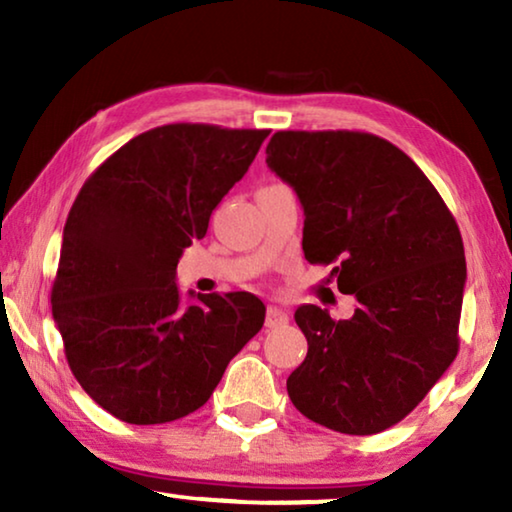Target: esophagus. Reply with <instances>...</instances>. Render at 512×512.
Masks as SVG:
<instances>
[{"instance_id": "obj_1", "label": "esophagus", "mask_w": 512, "mask_h": 512, "mask_svg": "<svg viewBox=\"0 0 512 512\" xmlns=\"http://www.w3.org/2000/svg\"><path fill=\"white\" fill-rule=\"evenodd\" d=\"M284 323H289L287 311L280 309V307H275V305H271V307L266 309V327H280Z\"/></svg>"}]
</instances>
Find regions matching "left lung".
Wrapping results in <instances>:
<instances>
[{"mask_svg":"<svg viewBox=\"0 0 512 512\" xmlns=\"http://www.w3.org/2000/svg\"><path fill=\"white\" fill-rule=\"evenodd\" d=\"M266 164L305 210L302 250L357 298L348 320L302 305L307 357L287 391L305 418L370 436L404 420L458 352L461 230L395 144L359 131H277Z\"/></svg>","mask_w":512,"mask_h":512,"instance_id":"8db88e82","label":"left lung"}]
</instances>
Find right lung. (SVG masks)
I'll list each match as a JSON object with an SVG mask.
<instances>
[{"label": "right lung", "instance_id": "add662e5", "mask_svg": "<svg viewBox=\"0 0 512 512\" xmlns=\"http://www.w3.org/2000/svg\"><path fill=\"white\" fill-rule=\"evenodd\" d=\"M271 131L167 124L126 142L69 210L51 311L74 377L128 424L171 422L210 400L264 325L253 293L189 291L176 266Z\"/></svg>", "mask_w": 512, "mask_h": 512}]
</instances>
